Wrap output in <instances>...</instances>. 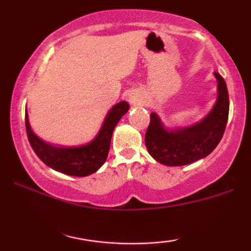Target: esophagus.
Wrapping results in <instances>:
<instances>
[{"instance_id": "1", "label": "esophagus", "mask_w": 251, "mask_h": 251, "mask_svg": "<svg viewBox=\"0 0 251 251\" xmlns=\"http://www.w3.org/2000/svg\"><path fill=\"white\" fill-rule=\"evenodd\" d=\"M128 102L131 103V105H139V103L143 102V99H142V97H140L139 93L134 92V93L129 94Z\"/></svg>"}]
</instances>
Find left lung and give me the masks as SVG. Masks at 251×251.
<instances>
[{
	"label": "left lung",
	"mask_w": 251,
	"mask_h": 251,
	"mask_svg": "<svg viewBox=\"0 0 251 251\" xmlns=\"http://www.w3.org/2000/svg\"><path fill=\"white\" fill-rule=\"evenodd\" d=\"M218 96L206 117L189 127L168 129L157 113H151L145 133L149 153L157 162L168 166H181L194 163L211 153L221 142L229 117V94L226 83L217 72Z\"/></svg>",
	"instance_id": "1"
}]
</instances>
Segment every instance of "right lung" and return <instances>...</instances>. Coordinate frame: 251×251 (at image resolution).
Here are the masks:
<instances>
[{"instance_id": "add662e5", "label": "right lung", "mask_w": 251, "mask_h": 251, "mask_svg": "<svg viewBox=\"0 0 251 251\" xmlns=\"http://www.w3.org/2000/svg\"><path fill=\"white\" fill-rule=\"evenodd\" d=\"M128 108L129 105L126 101H120L114 105L108 111L97 137L85 145L72 148L53 146L40 139L31 129L25 111V129L28 140L37 157L50 169L68 176L86 177L98 171L106 162L114 127Z\"/></svg>"}]
</instances>
